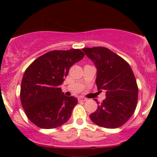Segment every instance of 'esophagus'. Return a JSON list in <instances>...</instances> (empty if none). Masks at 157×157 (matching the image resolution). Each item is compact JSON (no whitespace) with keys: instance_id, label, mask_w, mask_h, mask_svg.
I'll list each match as a JSON object with an SVG mask.
<instances>
[{"instance_id":"obj_1","label":"esophagus","mask_w":157,"mask_h":157,"mask_svg":"<svg viewBox=\"0 0 157 157\" xmlns=\"http://www.w3.org/2000/svg\"><path fill=\"white\" fill-rule=\"evenodd\" d=\"M87 100V99H86V98L84 97H79L78 98V101H80V102H84V101H86Z\"/></svg>"}]
</instances>
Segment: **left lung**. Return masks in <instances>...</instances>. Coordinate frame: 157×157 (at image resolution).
<instances>
[{
    "instance_id": "obj_1",
    "label": "left lung",
    "mask_w": 157,
    "mask_h": 157,
    "mask_svg": "<svg viewBox=\"0 0 157 157\" xmlns=\"http://www.w3.org/2000/svg\"><path fill=\"white\" fill-rule=\"evenodd\" d=\"M82 50L96 67L98 90H104L105 99L90 114L93 123L105 128L123 125L135 111L138 96L137 81L129 64L123 58L104 47Z\"/></svg>"
}]
</instances>
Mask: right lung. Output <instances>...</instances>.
<instances>
[{
  "label": "right lung",
  "mask_w": 157,
  "mask_h": 157,
  "mask_svg": "<svg viewBox=\"0 0 157 157\" xmlns=\"http://www.w3.org/2000/svg\"><path fill=\"white\" fill-rule=\"evenodd\" d=\"M84 56L80 49L51 51L35 60L22 79L20 99L28 118L44 129L58 128L71 118L77 98L61 90L70 67Z\"/></svg>",
  "instance_id": "obj_1"
}]
</instances>
